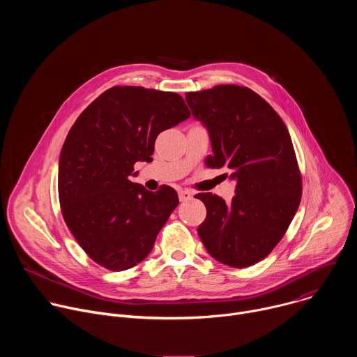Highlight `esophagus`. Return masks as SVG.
Returning <instances> with one entry per match:
<instances>
[{
    "label": "esophagus",
    "instance_id": "esophagus-1",
    "mask_svg": "<svg viewBox=\"0 0 357 357\" xmlns=\"http://www.w3.org/2000/svg\"><path fill=\"white\" fill-rule=\"evenodd\" d=\"M178 195H179V200H181V202H188V200L192 199V192H189V190H186V189H181V190L178 192Z\"/></svg>",
    "mask_w": 357,
    "mask_h": 357
}]
</instances>
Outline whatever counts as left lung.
<instances>
[{
	"label": "left lung",
	"mask_w": 357,
	"mask_h": 357,
	"mask_svg": "<svg viewBox=\"0 0 357 357\" xmlns=\"http://www.w3.org/2000/svg\"><path fill=\"white\" fill-rule=\"evenodd\" d=\"M185 98L209 130L213 155L205 164L225 167L236 181L230 203L211 192L195 196L208 212L197 234L218 261L237 268L256 264L284 237L301 202L302 176L289 132L245 86L219 84Z\"/></svg>",
	"instance_id": "8db88e82"
}]
</instances>
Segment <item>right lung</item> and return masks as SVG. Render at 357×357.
I'll use <instances>...</instances> for the list:
<instances>
[{
  "mask_svg": "<svg viewBox=\"0 0 357 357\" xmlns=\"http://www.w3.org/2000/svg\"><path fill=\"white\" fill-rule=\"evenodd\" d=\"M190 117L182 96L141 86L101 93L72 126L59 158L62 216L87 256L110 271L141 263L178 206L171 186L130 181L149 161L158 134Z\"/></svg>",
  "mask_w": 357,
  "mask_h": 357,
  "instance_id": "right-lung-1",
  "label": "right lung"
}]
</instances>
